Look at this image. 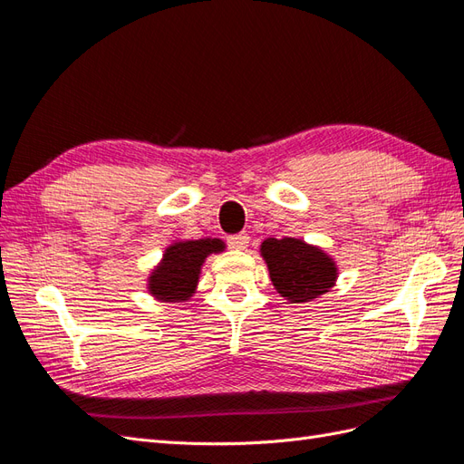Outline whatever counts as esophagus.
<instances>
[{"mask_svg": "<svg viewBox=\"0 0 464 464\" xmlns=\"http://www.w3.org/2000/svg\"><path fill=\"white\" fill-rule=\"evenodd\" d=\"M227 244H228V247H232V249H246L247 244H249V236H247V234H234V236H228Z\"/></svg>", "mask_w": 464, "mask_h": 464, "instance_id": "obj_1", "label": "esophagus"}]
</instances>
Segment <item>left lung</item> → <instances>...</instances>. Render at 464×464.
<instances>
[{
  "instance_id": "1",
  "label": "left lung",
  "mask_w": 464,
  "mask_h": 464,
  "mask_svg": "<svg viewBox=\"0 0 464 464\" xmlns=\"http://www.w3.org/2000/svg\"><path fill=\"white\" fill-rule=\"evenodd\" d=\"M261 256L269 266L273 286L290 304L312 302L329 292L336 280L334 261L296 237H269L261 244Z\"/></svg>"
}]
</instances>
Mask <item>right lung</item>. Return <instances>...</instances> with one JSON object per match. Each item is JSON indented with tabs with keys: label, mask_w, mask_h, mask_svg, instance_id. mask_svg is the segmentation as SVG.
Wrapping results in <instances>:
<instances>
[{
	"label": "right lung",
	"mask_w": 464,
	"mask_h": 464,
	"mask_svg": "<svg viewBox=\"0 0 464 464\" xmlns=\"http://www.w3.org/2000/svg\"><path fill=\"white\" fill-rule=\"evenodd\" d=\"M224 244L217 237L178 242L166 249L164 259L149 278V290L164 302L188 300L198 286L199 271L208 254L222 251Z\"/></svg>",
	"instance_id": "right-lung-1"
}]
</instances>
